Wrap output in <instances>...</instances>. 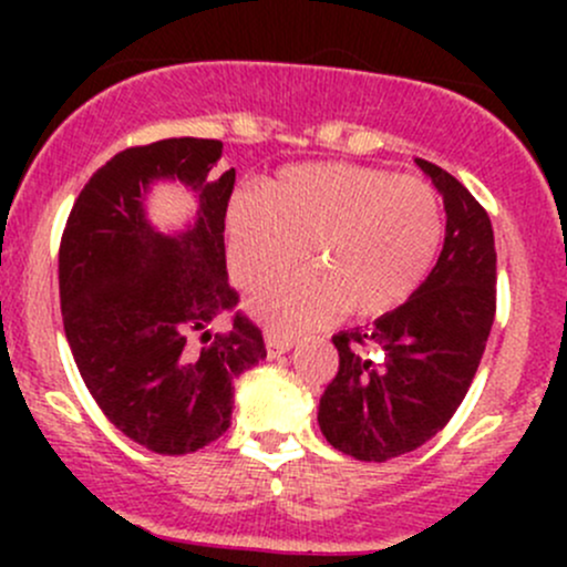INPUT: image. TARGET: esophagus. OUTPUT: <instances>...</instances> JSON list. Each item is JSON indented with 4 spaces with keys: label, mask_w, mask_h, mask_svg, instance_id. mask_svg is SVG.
Returning <instances> with one entry per match:
<instances>
[{
    "label": "esophagus",
    "mask_w": 567,
    "mask_h": 567,
    "mask_svg": "<svg viewBox=\"0 0 567 567\" xmlns=\"http://www.w3.org/2000/svg\"><path fill=\"white\" fill-rule=\"evenodd\" d=\"M290 349H292V338L266 333V357H269V360H277V357H282L285 351Z\"/></svg>",
    "instance_id": "1"
}]
</instances>
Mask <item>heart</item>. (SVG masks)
I'll return each mask as SVG.
<instances>
[{"label":"heart","instance_id":"obj_1","mask_svg":"<svg viewBox=\"0 0 567 567\" xmlns=\"http://www.w3.org/2000/svg\"><path fill=\"white\" fill-rule=\"evenodd\" d=\"M442 243L440 197L419 178L379 167L311 162L239 188L226 207L229 269L256 288L309 258L311 269L264 285L250 311L275 333L322 328L343 311L383 317L424 282Z\"/></svg>","mask_w":567,"mask_h":567}]
</instances>
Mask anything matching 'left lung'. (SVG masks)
Masks as SVG:
<instances>
[{"label":"left lung","mask_w":567,"mask_h":567,"mask_svg":"<svg viewBox=\"0 0 567 567\" xmlns=\"http://www.w3.org/2000/svg\"><path fill=\"white\" fill-rule=\"evenodd\" d=\"M445 202V245L421 288L370 328L333 336L338 373L320 429L357 461H389L440 432L470 392L496 317V245L485 207L451 173L415 159Z\"/></svg>","instance_id":"left-lung-1"}]
</instances>
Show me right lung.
<instances>
[{"instance_id": "obj_1", "label": "right lung", "mask_w": 567, "mask_h": 567, "mask_svg": "<svg viewBox=\"0 0 567 567\" xmlns=\"http://www.w3.org/2000/svg\"><path fill=\"white\" fill-rule=\"evenodd\" d=\"M220 141L167 138L114 154L84 184L58 252L66 341L97 408L148 451L184 455L231 424L234 381L266 357L245 315L207 333L239 296L226 275L224 220L234 167L216 173ZM178 179L198 194L186 233L145 218L152 183ZM202 332L208 343L190 347Z\"/></svg>"}]
</instances>
